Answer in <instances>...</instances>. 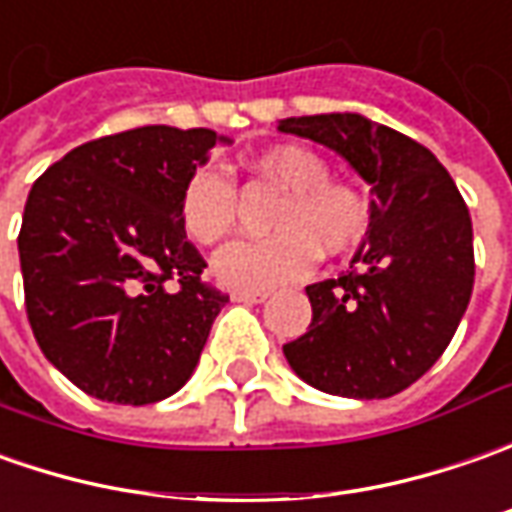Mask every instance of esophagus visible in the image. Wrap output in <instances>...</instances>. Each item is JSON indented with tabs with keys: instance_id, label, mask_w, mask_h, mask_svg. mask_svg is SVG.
I'll list each match as a JSON object with an SVG mask.
<instances>
[{
	"instance_id": "1",
	"label": "esophagus",
	"mask_w": 512,
	"mask_h": 512,
	"mask_svg": "<svg viewBox=\"0 0 512 512\" xmlns=\"http://www.w3.org/2000/svg\"><path fill=\"white\" fill-rule=\"evenodd\" d=\"M266 297H269L266 291H232L235 303H263Z\"/></svg>"
}]
</instances>
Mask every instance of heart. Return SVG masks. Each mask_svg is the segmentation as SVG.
<instances>
[{"label":"heart","instance_id":"b5f03b06","mask_svg":"<svg viewBox=\"0 0 512 512\" xmlns=\"http://www.w3.org/2000/svg\"><path fill=\"white\" fill-rule=\"evenodd\" d=\"M252 175L286 189L272 212L274 235L235 240L215 255L218 280L232 289L263 291L300 280L320 252L354 249L371 223V201L357 184L331 178L320 152L277 144L252 161ZM181 226L198 243H218L238 223V186L221 167H198L181 192Z\"/></svg>","mask_w":512,"mask_h":512}]
</instances>
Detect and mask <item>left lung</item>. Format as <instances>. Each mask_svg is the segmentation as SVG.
Here are the masks:
<instances>
[{
	"label": "left lung",
	"instance_id": "1",
	"mask_svg": "<svg viewBox=\"0 0 512 512\" xmlns=\"http://www.w3.org/2000/svg\"><path fill=\"white\" fill-rule=\"evenodd\" d=\"M280 130L340 152L377 195L351 272L306 286L309 331L283 354L326 394L394 397L442 357L470 303L476 260L465 198L431 150L362 115L286 118Z\"/></svg>",
	"mask_w": 512,
	"mask_h": 512
}]
</instances>
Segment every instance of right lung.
<instances>
[{
	"label": "right lung",
	"mask_w": 512,
	"mask_h": 512,
	"mask_svg": "<svg viewBox=\"0 0 512 512\" xmlns=\"http://www.w3.org/2000/svg\"><path fill=\"white\" fill-rule=\"evenodd\" d=\"M215 141L203 127L104 135L30 189L19 229L27 320L84 394L150 405L192 377L229 294L203 280L178 206Z\"/></svg>",
	"instance_id": "1"
}]
</instances>
